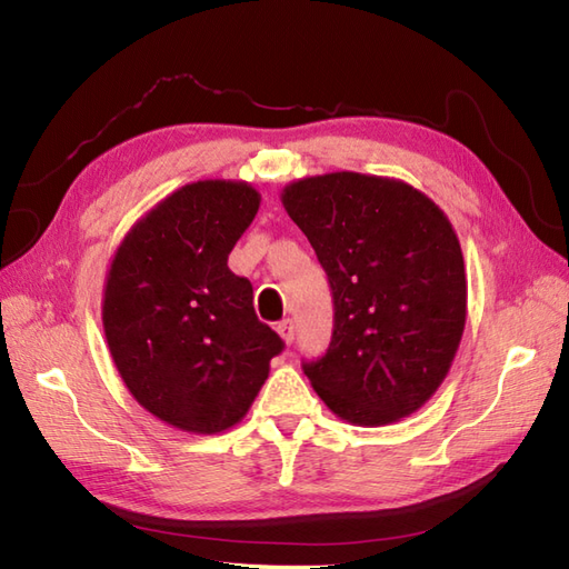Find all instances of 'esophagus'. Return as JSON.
<instances>
[{
	"label": "esophagus",
	"mask_w": 569,
	"mask_h": 569,
	"mask_svg": "<svg viewBox=\"0 0 569 569\" xmlns=\"http://www.w3.org/2000/svg\"><path fill=\"white\" fill-rule=\"evenodd\" d=\"M276 330H278V335H281V340L286 345H291L296 340V325H293V320H281V322H278Z\"/></svg>",
	"instance_id": "34e87169"
}]
</instances>
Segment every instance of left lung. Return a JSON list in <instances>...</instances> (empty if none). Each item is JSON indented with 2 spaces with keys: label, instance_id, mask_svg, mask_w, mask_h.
I'll use <instances>...</instances> for the list:
<instances>
[{
  "label": "left lung",
  "instance_id": "1",
  "mask_svg": "<svg viewBox=\"0 0 569 569\" xmlns=\"http://www.w3.org/2000/svg\"><path fill=\"white\" fill-rule=\"evenodd\" d=\"M332 288L335 330L306 361L337 418L377 428L416 413L452 367L467 322L462 249L447 214L396 178L337 171L281 192Z\"/></svg>",
  "mask_w": 569,
  "mask_h": 569
}]
</instances>
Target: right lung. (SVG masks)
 <instances>
[{
    "mask_svg": "<svg viewBox=\"0 0 569 569\" xmlns=\"http://www.w3.org/2000/svg\"><path fill=\"white\" fill-rule=\"evenodd\" d=\"M259 204L244 180L188 183L129 229L107 271L102 325L119 377L178 430L237 426L283 349L227 266Z\"/></svg>",
    "mask_w": 569,
    "mask_h": 569,
    "instance_id": "add662e5",
    "label": "right lung"
}]
</instances>
